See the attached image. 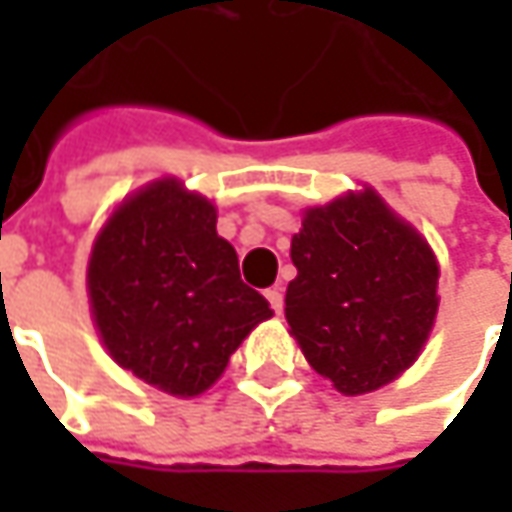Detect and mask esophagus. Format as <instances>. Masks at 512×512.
Segmentation results:
<instances>
[{"label": "esophagus", "mask_w": 512, "mask_h": 512, "mask_svg": "<svg viewBox=\"0 0 512 512\" xmlns=\"http://www.w3.org/2000/svg\"><path fill=\"white\" fill-rule=\"evenodd\" d=\"M265 296L276 313H282V310H285V290H282V285H273L270 290H265Z\"/></svg>", "instance_id": "1"}]
</instances>
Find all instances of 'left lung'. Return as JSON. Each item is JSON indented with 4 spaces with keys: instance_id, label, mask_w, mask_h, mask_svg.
Wrapping results in <instances>:
<instances>
[{
    "instance_id": "obj_1",
    "label": "left lung",
    "mask_w": 512,
    "mask_h": 512,
    "mask_svg": "<svg viewBox=\"0 0 512 512\" xmlns=\"http://www.w3.org/2000/svg\"><path fill=\"white\" fill-rule=\"evenodd\" d=\"M290 259L299 273L287 325L336 390L362 396L416 362L439 307V265L373 190L307 210Z\"/></svg>"
}]
</instances>
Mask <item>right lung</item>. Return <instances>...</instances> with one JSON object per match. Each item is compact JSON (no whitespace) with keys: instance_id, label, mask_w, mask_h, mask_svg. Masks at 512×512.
<instances>
[{"instance_id":"1","label":"right lung","mask_w":512,"mask_h":512,"mask_svg":"<svg viewBox=\"0 0 512 512\" xmlns=\"http://www.w3.org/2000/svg\"><path fill=\"white\" fill-rule=\"evenodd\" d=\"M93 319L119 367L173 396H196L273 316L239 276L213 205L162 179L130 196L99 233L88 267Z\"/></svg>"}]
</instances>
